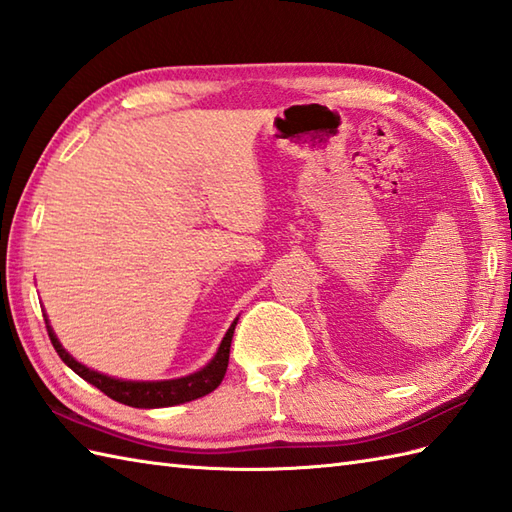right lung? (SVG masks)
Returning <instances> with one entry per match:
<instances>
[{"label":"right lung","mask_w":512,"mask_h":512,"mask_svg":"<svg viewBox=\"0 0 512 512\" xmlns=\"http://www.w3.org/2000/svg\"><path fill=\"white\" fill-rule=\"evenodd\" d=\"M235 325H237V319L233 321L231 328H228L226 336L220 343V350H217V354L213 356V361L206 367H202L200 372L189 374L184 378H173V380H118V378L94 372V369L74 361V358L63 350V345L59 343L57 336H54L50 323L46 319L48 336L54 345V350H57L61 361L68 365L72 372L79 374L83 380H88V383L94 385L96 389H101L103 394L110 396L112 400L123 402V405H129V407H138V409L182 405V402L202 398L206 394H211L213 389H217L228 367V354H231Z\"/></svg>","instance_id":"1"}]
</instances>
